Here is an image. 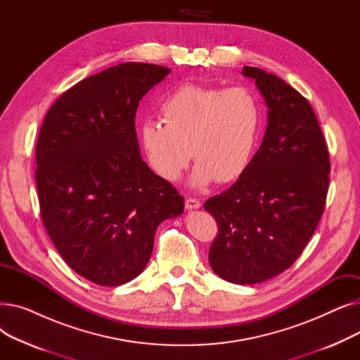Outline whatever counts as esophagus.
<instances>
[{"label": "esophagus", "mask_w": 360, "mask_h": 360, "mask_svg": "<svg viewBox=\"0 0 360 360\" xmlns=\"http://www.w3.org/2000/svg\"><path fill=\"white\" fill-rule=\"evenodd\" d=\"M200 207H201V202L197 198H188L185 201V209L186 210H197V209H200Z\"/></svg>", "instance_id": "34e87169"}]
</instances>
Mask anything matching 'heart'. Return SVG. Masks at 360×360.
Returning <instances> with one entry per match:
<instances>
[{
	"instance_id": "obj_1",
	"label": "heart",
	"mask_w": 360,
	"mask_h": 360,
	"mask_svg": "<svg viewBox=\"0 0 360 360\" xmlns=\"http://www.w3.org/2000/svg\"><path fill=\"white\" fill-rule=\"evenodd\" d=\"M160 120L162 124L144 121L140 128L150 167L174 182L193 156L197 165L191 185L204 188L214 179L235 181L247 170L257 150L262 112L248 89L184 84L163 99Z\"/></svg>"
}]
</instances>
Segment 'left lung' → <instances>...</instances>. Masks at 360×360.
<instances>
[{
  "mask_svg": "<svg viewBox=\"0 0 360 360\" xmlns=\"http://www.w3.org/2000/svg\"><path fill=\"white\" fill-rule=\"evenodd\" d=\"M267 105V128L247 170L224 193L205 201L219 233L209 262L235 285H257L288 270L307 247L323 216L330 159L309 102L290 84L255 67Z\"/></svg>",
  "mask_w": 360,
  "mask_h": 360,
  "instance_id": "8db88e82",
  "label": "left lung"
}]
</instances>
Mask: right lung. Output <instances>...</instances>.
<instances>
[{"mask_svg": "<svg viewBox=\"0 0 360 360\" xmlns=\"http://www.w3.org/2000/svg\"><path fill=\"white\" fill-rule=\"evenodd\" d=\"M169 72L124 63L79 82L48 110L37 139L45 229L68 266L101 286L136 278L158 226L184 213V197L141 159L134 122Z\"/></svg>", "mask_w": 360, "mask_h": 360, "instance_id": "add662e5", "label": "right lung"}]
</instances>
